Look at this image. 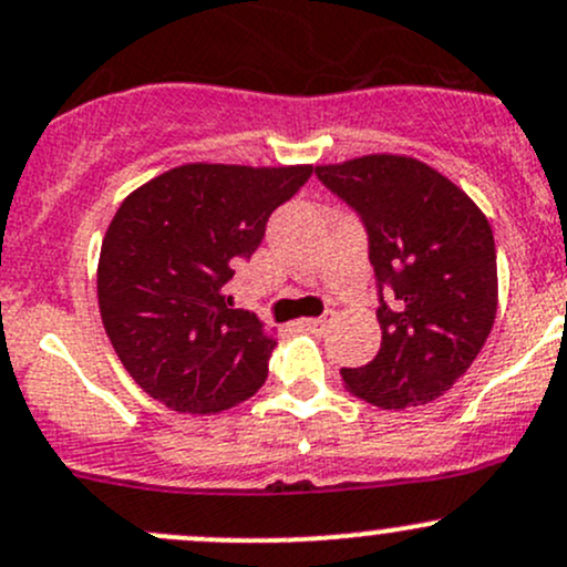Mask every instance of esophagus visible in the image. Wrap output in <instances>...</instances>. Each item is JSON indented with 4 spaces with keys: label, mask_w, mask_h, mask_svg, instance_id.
I'll return each instance as SVG.
<instances>
[{
    "label": "esophagus",
    "mask_w": 567,
    "mask_h": 567,
    "mask_svg": "<svg viewBox=\"0 0 567 567\" xmlns=\"http://www.w3.org/2000/svg\"><path fill=\"white\" fill-rule=\"evenodd\" d=\"M331 320H333V315H331V312L320 315V318H307V320H303V329H309V331L320 333V331H326V329H329V323H331Z\"/></svg>",
    "instance_id": "esophagus-1"
}]
</instances>
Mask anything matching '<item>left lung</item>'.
Here are the masks:
<instances>
[{"label": "left lung", "instance_id": "1", "mask_svg": "<svg viewBox=\"0 0 567 567\" xmlns=\"http://www.w3.org/2000/svg\"><path fill=\"white\" fill-rule=\"evenodd\" d=\"M363 217L380 293L378 355L342 369L344 389L383 410L443 396L481 353L497 315L492 225L449 176L408 154L315 168Z\"/></svg>", "mask_w": 567, "mask_h": 567}]
</instances>
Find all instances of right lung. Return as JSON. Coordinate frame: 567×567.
<instances>
[{"label":"right lung","mask_w":567,"mask_h":567,"mask_svg":"<svg viewBox=\"0 0 567 567\" xmlns=\"http://www.w3.org/2000/svg\"><path fill=\"white\" fill-rule=\"evenodd\" d=\"M312 165L184 163L122 200L105 230L97 301L118 361L176 413H223L264 385L274 329L225 285Z\"/></svg>","instance_id":"1"}]
</instances>
